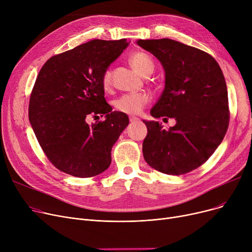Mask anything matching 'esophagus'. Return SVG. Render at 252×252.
<instances>
[{
  "mask_svg": "<svg viewBox=\"0 0 252 252\" xmlns=\"http://www.w3.org/2000/svg\"><path fill=\"white\" fill-rule=\"evenodd\" d=\"M140 121L139 117H136V116H129V122L130 123H137Z\"/></svg>",
  "mask_w": 252,
  "mask_h": 252,
  "instance_id": "1",
  "label": "esophagus"
}]
</instances>
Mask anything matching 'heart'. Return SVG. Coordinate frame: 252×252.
<instances>
[{
	"instance_id": "obj_1",
	"label": "heart",
	"mask_w": 252,
	"mask_h": 252,
	"mask_svg": "<svg viewBox=\"0 0 252 252\" xmlns=\"http://www.w3.org/2000/svg\"><path fill=\"white\" fill-rule=\"evenodd\" d=\"M129 63L142 76L148 77L154 71V63L152 59L144 52H135L129 56ZM112 72L106 69L102 75V86L105 90L111 87ZM150 102V96L147 93H135L125 94L114 101V107L117 111L126 114H139Z\"/></svg>"
}]
</instances>
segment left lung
<instances>
[{
	"instance_id": "1",
	"label": "left lung",
	"mask_w": 252,
	"mask_h": 252,
	"mask_svg": "<svg viewBox=\"0 0 252 252\" xmlns=\"http://www.w3.org/2000/svg\"><path fill=\"white\" fill-rule=\"evenodd\" d=\"M137 44L160 61L165 87L150 113L175 118L168 130L155 121H143L146 162L160 173L187 174L202 165L221 143L229 126L227 85L208 53L170 38L138 39Z\"/></svg>"
}]
</instances>
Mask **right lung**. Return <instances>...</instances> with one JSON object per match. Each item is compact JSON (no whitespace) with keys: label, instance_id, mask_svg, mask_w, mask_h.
Returning a JSON list of instances; mask_svg holds the SVG:
<instances>
[{"label":"right lung","instance_id":"obj_1","mask_svg":"<svg viewBox=\"0 0 252 252\" xmlns=\"http://www.w3.org/2000/svg\"><path fill=\"white\" fill-rule=\"evenodd\" d=\"M127 46L126 38L93 39L51 57L38 72L30 122L48 159L65 174L91 178L111 163V149L128 117L106 102L102 75ZM104 114L105 121L86 123L89 116Z\"/></svg>","mask_w":252,"mask_h":252}]
</instances>
